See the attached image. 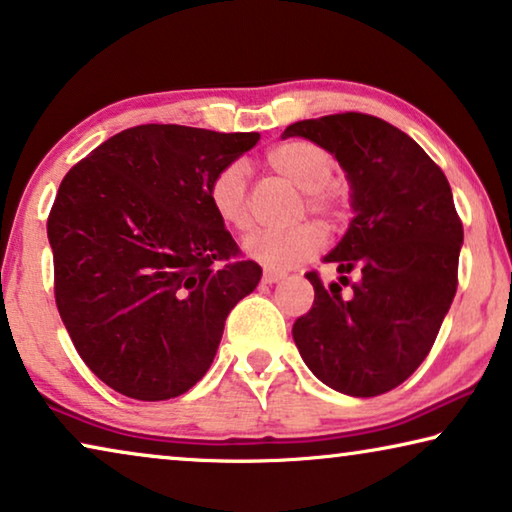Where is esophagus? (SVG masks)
I'll return each mask as SVG.
<instances>
[{
    "label": "esophagus",
    "instance_id": "obj_1",
    "mask_svg": "<svg viewBox=\"0 0 512 512\" xmlns=\"http://www.w3.org/2000/svg\"><path fill=\"white\" fill-rule=\"evenodd\" d=\"M285 278V271H273V269H264L262 273V280L266 282V285H273V282H278Z\"/></svg>",
    "mask_w": 512,
    "mask_h": 512
}]
</instances>
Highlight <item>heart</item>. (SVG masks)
I'll list each match as a JSON object with an SVG mask.
<instances>
[{
    "label": "heart",
    "mask_w": 512,
    "mask_h": 512,
    "mask_svg": "<svg viewBox=\"0 0 512 512\" xmlns=\"http://www.w3.org/2000/svg\"><path fill=\"white\" fill-rule=\"evenodd\" d=\"M266 163L273 172L303 190L301 213H312L326 225L345 218V200L333 186V158L315 142L287 140L269 149ZM207 200L227 230L243 232L250 225L248 211V170L243 160H230L213 172L207 186ZM326 246V234L315 223H301L289 230L253 232L243 239L246 253L269 269H289L315 257Z\"/></svg>",
    "instance_id": "obj_1"
}]
</instances>
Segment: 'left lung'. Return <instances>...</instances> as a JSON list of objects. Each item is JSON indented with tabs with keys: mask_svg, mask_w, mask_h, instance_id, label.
<instances>
[{
	"mask_svg": "<svg viewBox=\"0 0 512 512\" xmlns=\"http://www.w3.org/2000/svg\"><path fill=\"white\" fill-rule=\"evenodd\" d=\"M338 158L352 183L354 218L326 262L342 273L324 287L317 271L294 342L319 381L375 398L414 375L437 340L457 292L462 220L441 167L400 128L363 112L287 126ZM354 272L356 281L348 278Z\"/></svg>",
	"mask_w": 512,
	"mask_h": 512,
	"instance_id": "left-lung-1",
	"label": "left lung"
}]
</instances>
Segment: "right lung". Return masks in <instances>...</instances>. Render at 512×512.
Here are the masks:
<instances>
[{"mask_svg": "<svg viewBox=\"0 0 512 512\" xmlns=\"http://www.w3.org/2000/svg\"><path fill=\"white\" fill-rule=\"evenodd\" d=\"M259 133L133 126L61 181L48 216L55 301L87 368L126 398L170 400L207 375L225 319L262 278L207 200Z\"/></svg>", "mask_w": 512, "mask_h": 512, "instance_id": "1", "label": "right lung"}]
</instances>
